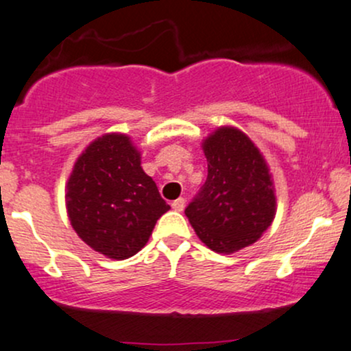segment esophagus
<instances>
[{
	"label": "esophagus",
	"instance_id": "34e87169",
	"mask_svg": "<svg viewBox=\"0 0 351 351\" xmlns=\"http://www.w3.org/2000/svg\"><path fill=\"white\" fill-rule=\"evenodd\" d=\"M171 208L175 209V211H183V208H184V199L183 198H178V199H175L171 203Z\"/></svg>",
	"mask_w": 351,
	"mask_h": 351
}]
</instances>
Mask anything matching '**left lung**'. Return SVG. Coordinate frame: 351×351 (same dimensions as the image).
<instances>
[{
  "mask_svg": "<svg viewBox=\"0 0 351 351\" xmlns=\"http://www.w3.org/2000/svg\"><path fill=\"white\" fill-rule=\"evenodd\" d=\"M201 147L208 178L184 215L211 251L237 252L256 243L276 217L271 170L256 143L231 125L217 127Z\"/></svg>",
  "mask_w": 351,
  "mask_h": 351,
  "instance_id": "obj_1",
  "label": "left lung"
}]
</instances>
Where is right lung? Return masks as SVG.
I'll return each instance as SVG.
<instances>
[{
    "label": "right lung",
    "instance_id": "right-lung-1",
    "mask_svg": "<svg viewBox=\"0 0 351 351\" xmlns=\"http://www.w3.org/2000/svg\"><path fill=\"white\" fill-rule=\"evenodd\" d=\"M67 216L80 239L108 259L135 256L170 209L128 135L97 136L75 160L66 183Z\"/></svg>",
    "mask_w": 351,
    "mask_h": 351
}]
</instances>
